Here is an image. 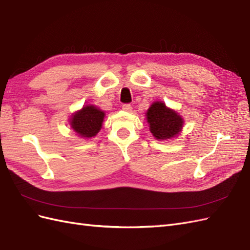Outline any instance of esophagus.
<instances>
[{"instance_id":"1","label":"esophagus","mask_w":250,"mask_h":250,"mask_svg":"<svg viewBox=\"0 0 250 250\" xmlns=\"http://www.w3.org/2000/svg\"><path fill=\"white\" fill-rule=\"evenodd\" d=\"M123 110L125 112H131L132 111V106L130 104H124L123 105Z\"/></svg>"}]
</instances>
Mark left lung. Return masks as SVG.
Returning a JSON list of instances; mask_svg holds the SVG:
<instances>
[{
	"instance_id": "obj_1",
	"label": "left lung",
	"mask_w": 250,
	"mask_h": 250,
	"mask_svg": "<svg viewBox=\"0 0 250 250\" xmlns=\"http://www.w3.org/2000/svg\"><path fill=\"white\" fill-rule=\"evenodd\" d=\"M152 135L156 139L166 140L180 134L184 125L181 115L166 106L163 101H155L146 113Z\"/></svg>"
}]
</instances>
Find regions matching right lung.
Wrapping results in <instances>:
<instances>
[{
    "label": "right lung",
    "mask_w": 250,
    "mask_h": 250,
    "mask_svg": "<svg viewBox=\"0 0 250 250\" xmlns=\"http://www.w3.org/2000/svg\"><path fill=\"white\" fill-rule=\"evenodd\" d=\"M104 112L94 105H85L73 114L69 120L72 129L82 138H91L97 135L104 123Z\"/></svg>",
    "instance_id": "add662e5"
}]
</instances>
